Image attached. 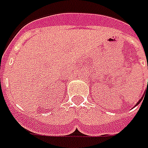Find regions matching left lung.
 Wrapping results in <instances>:
<instances>
[{"label":"left lung","mask_w":148,"mask_h":148,"mask_svg":"<svg viewBox=\"0 0 148 148\" xmlns=\"http://www.w3.org/2000/svg\"><path fill=\"white\" fill-rule=\"evenodd\" d=\"M147 67H148V63H147ZM147 69H148V68H147ZM143 96L141 99H139V100H138V101L137 103H136V104L134 105V107H136L137 105H138V104H139V103H140V102H141V101H142V99H143Z\"/></svg>","instance_id":"1"}]
</instances>
